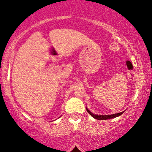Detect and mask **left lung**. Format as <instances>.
Listing matches in <instances>:
<instances>
[{
  "instance_id": "obj_1",
  "label": "left lung",
  "mask_w": 152,
  "mask_h": 152,
  "mask_svg": "<svg viewBox=\"0 0 152 152\" xmlns=\"http://www.w3.org/2000/svg\"><path fill=\"white\" fill-rule=\"evenodd\" d=\"M86 111H88V113L92 117H94L95 119H98V120H106V119H110V118H114L117 117V116H121V115L123 114L124 111H122V112L120 113H116V114H111V115H99V114H95L91 113V111L87 109L86 107Z\"/></svg>"
}]
</instances>
